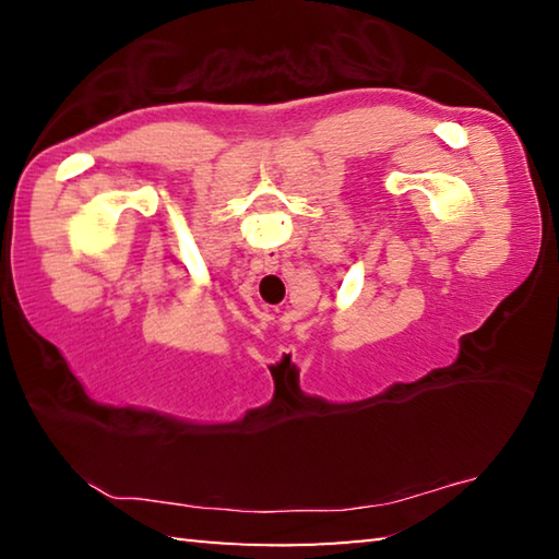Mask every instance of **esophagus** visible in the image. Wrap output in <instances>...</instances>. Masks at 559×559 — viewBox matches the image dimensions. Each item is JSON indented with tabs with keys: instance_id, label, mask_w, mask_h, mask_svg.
Listing matches in <instances>:
<instances>
[{
	"instance_id": "obj_1",
	"label": "esophagus",
	"mask_w": 559,
	"mask_h": 559,
	"mask_svg": "<svg viewBox=\"0 0 559 559\" xmlns=\"http://www.w3.org/2000/svg\"><path fill=\"white\" fill-rule=\"evenodd\" d=\"M278 269V253L276 251H263V257L257 261L259 273H273Z\"/></svg>"
}]
</instances>
